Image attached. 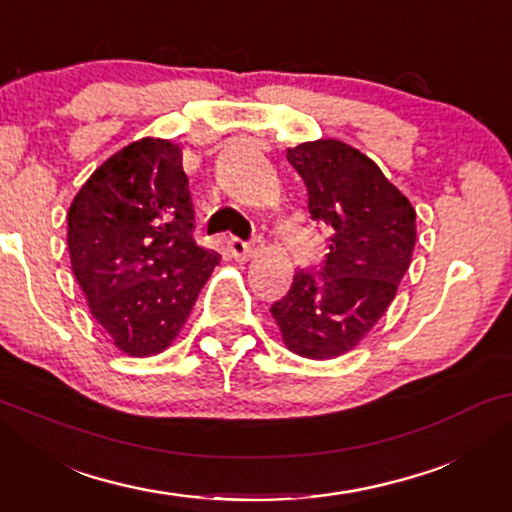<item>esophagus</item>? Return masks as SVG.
I'll list each match as a JSON object with an SVG mask.
<instances>
[{"label":"esophagus","instance_id":"obj_1","mask_svg":"<svg viewBox=\"0 0 512 512\" xmlns=\"http://www.w3.org/2000/svg\"><path fill=\"white\" fill-rule=\"evenodd\" d=\"M228 249H230V254L237 258V261H247L249 256H254L256 242H242V240H237V237H230Z\"/></svg>","mask_w":512,"mask_h":512}]
</instances>
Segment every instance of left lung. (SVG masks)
Masks as SVG:
<instances>
[{
  "mask_svg": "<svg viewBox=\"0 0 512 512\" xmlns=\"http://www.w3.org/2000/svg\"><path fill=\"white\" fill-rule=\"evenodd\" d=\"M307 186L312 221L331 228L319 277L296 272L289 293L272 305L289 352L326 361L366 338L412 263L415 207L380 167L340 139L286 149Z\"/></svg>",
  "mask_w": 512,
  "mask_h": 512,
  "instance_id": "8db88e82",
  "label": "left lung"
}]
</instances>
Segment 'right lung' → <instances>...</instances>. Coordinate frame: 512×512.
<instances>
[{
  "mask_svg": "<svg viewBox=\"0 0 512 512\" xmlns=\"http://www.w3.org/2000/svg\"><path fill=\"white\" fill-rule=\"evenodd\" d=\"M72 272L123 354L156 356L177 340L221 256L193 240L179 144L142 137L104 160L67 212Z\"/></svg>",
  "mask_w": 512,
  "mask_h": 512,
  "instance_id": "obj_1",
  "label": "right lung"
}]
</instances>
